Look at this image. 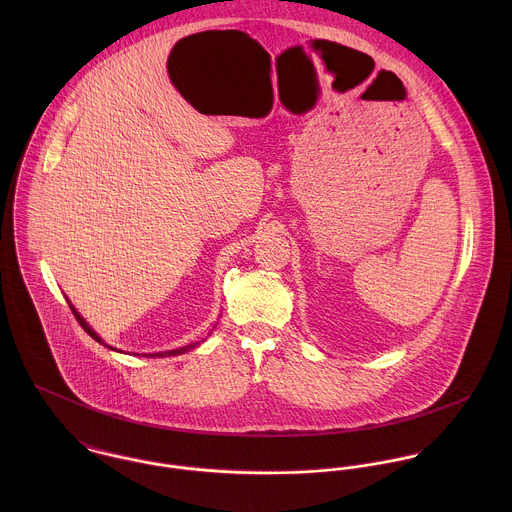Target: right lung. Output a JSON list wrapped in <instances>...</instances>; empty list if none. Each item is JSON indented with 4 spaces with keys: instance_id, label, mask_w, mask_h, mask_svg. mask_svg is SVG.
Instances as JSON below:
<instances>
[{
    "instance_id": "add662e5",
    "label": "right lung",
    "mask_w": 512,
    "mask_h": 512,
    "mask_svg": "<svg viewBox=\"0 0 512 512\" xmlns=\"http://www.w3.org/2000/svg\"><path fill=\"white\" fill-rule=\"evenodd\" d=\"M67 301H69V299H67ZM69 307H71V311H73L74 317H76V321L80 323V327H82V329H84V331H86V333H88V335H90V337H92L94 341H98L100 345H104V347H108V349L116 351L114 347H110V345H106V343L102 341V337H100V335H98V333H96V331H94V329H92V327H90V325H88V323L84 321V317H82V315H80V313L76 311V307H74L71 301H69ZM203 341H205V339H203ZM197 345H201V343H191V345H185V347H179V349H173V351H161V353H146L144 357H151V359H153V357H157V359H159V357H175V355H183V353H187V351L195 349ZM120 353H122V351H120ZM138 357H140V355H138Z\"/></svg>"
}]
</instances>
